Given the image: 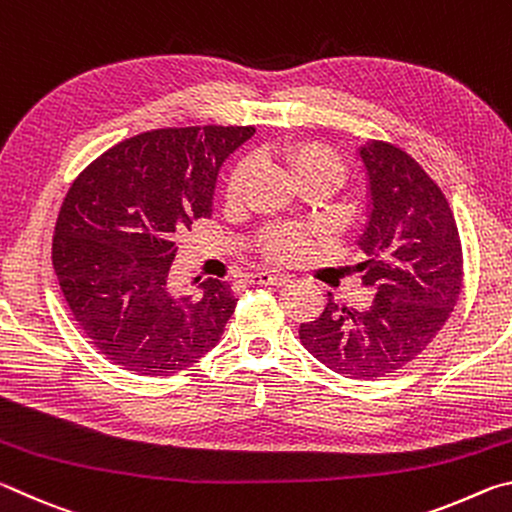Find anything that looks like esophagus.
<instances>
[{
  "instance_id": "34e87169",
  "label": "esophagus",
  "mask_w": 512,
  "mask_h": 512,
  "mask_svg": "<svg viewBox=\"0 0 512 512\" xmlns=\"http://www.w3.org/2000/svg\"><path fill=\"white\" fill-rule=\"evenodd\" d=\"M289 280L284 275H275L268 271H259L250 275V284H259V287H284Z\"/></svg>"
}]
</instances>
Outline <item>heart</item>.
Returning <instances> with one entry per match:
<instances>
[{
	"instance_id": "b5f03b06",
	"label": "heart",
	"mask_w": 512,
	"mask_h": 512,
	"mask_svg": "<svg viewBox=\"0 0 512 512\" xmlns=\"http://www.w3.org/2000/svg\"><path fill=\"white\" fill-rule=\"evenodd\" d=\"M282 160L287 162L289 171L296 178H302V176H307V173H314V171L329 173V176H334L336 180L341 178L339 155L325 149V146H318V144L287 146V149L282 151ZM250 173H253V164H250L248 160L241 162L239 167L232 171L230 183H228L230 198H237L241 192H244ZM305 246H307V237L302 235L300 230H293V228H275V230H271V235H268V239H266L268 255L275 259L296 257L302 253V250H305Z\"/></svg>"
}]
</instances>
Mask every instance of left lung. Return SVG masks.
<instances>
[{"label": "left lung", "mask_w": 512, "mask_h": 512, "mask_svg": "<svg viewBox=\"0 0 512 512\" xmlns=\"http://www.w3.org/2000/svg\"><path fill=\"white\" fill-rule=\"evenodd\" d=\"M366 173V230L357 264L375 291L366 311L327 302L300 341L329 370L384 377L427 348L461 296L463 257L447 198L411 155L384 142L357 149Z\"/></svg>", "instance_id": "8db88e82"}]
</instances>
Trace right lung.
Returning a JSON list of instances; mask_svg holds the SVG:
<instances>
[{
    "instance_id": "right-lung-1",
    "label": "right lung",
    "mask_w": 512,
    "mask_h": 512,
    "mask_svg": "<svg viewBox=\"0 0 512 512\" xmlns=\"http://www.w3.org/2000/svg\"><path fill=\"white\" fill-rule=\"evenodd\" d=\"M253 126L162 128L112 146L60 207L51 259L74 320L108 361L173 375L221 341L237 298L228 282L169 287L178 232L212 216L223 162Z\"/></svg>"
}]
</instances>
